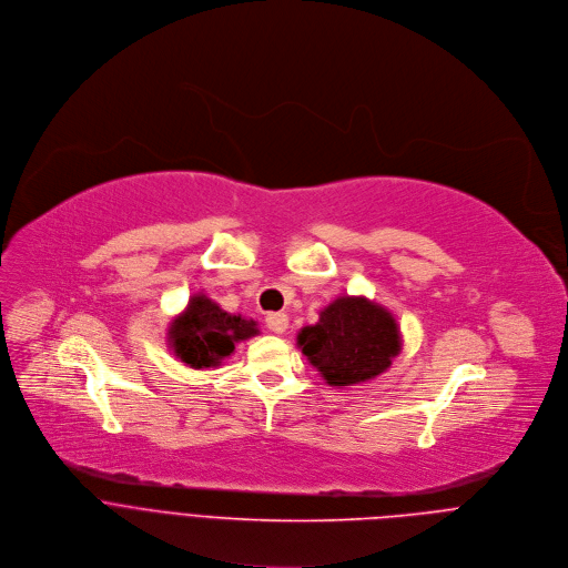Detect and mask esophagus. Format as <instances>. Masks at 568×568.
<instances>
[{
    "label": "esophagus",
    "mask_w": 568,
    "mask_h": 568,
    "mask_svg": "<svg viewBox=\"0 0 568 568\" xmlns=\"http://www.w3.org/2000/svg\"><path fill=\"white\" fill-rule=\"evenodd\" d=\"M266 326L273 333H284L288 328V315L286 313H268L266 315Z\"/></svg>",
    "instance_id": "1"
}]
</instances>
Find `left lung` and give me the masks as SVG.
Wrapping results in <instances>:
<instances>
[{
    "label": "left lung",
    "instance_id": "1",
    "mask_svg": "<svg viewBox=\"0 0 568 568\" xmlns=\"http://www.w3.org/2000/svg\"><path fill=\"white\" fill-rule=\"evenodd\" d=\"M396 317L381 304L343 295L320 311V320L297 333V347L331 387L367 383L400 354Z\"/></svg>",
    "mask_w": 568,
    "mask_h": 568
}]
</instances>
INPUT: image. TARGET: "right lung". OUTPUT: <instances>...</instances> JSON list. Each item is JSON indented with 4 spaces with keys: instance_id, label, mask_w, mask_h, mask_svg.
<instances>
[{
    "instance_id": "obj_1",
    "label": "right lung",
    "mask_w": 568,
    "mask_h": 568,
    "mask_svg": "<svg viewBox=\"0 0 568 568\" xmlns=\"http://www.w3.org/2000/svg\"><path fill=\"white\" fill-rule=\"evenodd\" d=\"M257 322L223 311L207 295L190 297L183 313L168 326V345L190 369L219 367L242 339L257 335Z\"/></svg>"
}]
</instances>
